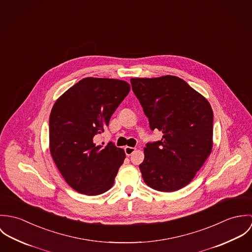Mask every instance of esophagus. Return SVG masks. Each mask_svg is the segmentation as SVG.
<instances>
[{
  "instance_id": "1",
  "label": "esophagus",
  "mask_w": 252,
  "mask_h": 252,
  "mask_svg": "<svg viewBox=\"0 0 252 252\" xmlns=\"http://www.w3.org/2000/svg\"><path fill=\"white\" fill-rule=\"evenodd\" d=\"M124 150H125L126 155H127V156H130V155H132V154L136 151V148H135V147H131V146H126V147L124 148Z\"/></svg>"
}]
</instances>
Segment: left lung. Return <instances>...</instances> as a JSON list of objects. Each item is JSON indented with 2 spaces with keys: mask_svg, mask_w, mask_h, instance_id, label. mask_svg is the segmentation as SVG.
<instances>
[{
  "mask_svg": "<svg viewBox=\"0 0 252 252\" xmlns=\"http://www.w3.org/2000/svg\"><path fill=\"white\" fill-rule=\"evenodd\" d=\"M132 89L161 141L144 147L140 170L146 185L174 192L194 179L213 149L214 112L209 101L175 75L131 78Z\"/></svg>",
  "mask_w": 252,
  "mask_h": 252,
  "instance_id": "left-lung-1",
  "label": "left lung"
}]
</instances>
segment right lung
I'll return each instance as SVG.
<instances>
[{
  "mask_svg": "<svg viewBox=\"0 0 252 252\" xmlns=\"http://www.w3.org/2000/svg\"><path fill=\"white\" fill-rule=\"evenodd\" d=\"M130 84L113 78L85 77L55 102L49 116V149L66 182L78 193H105L126 157L112 143L96 144Z\"/></svg>",
  "mask_w": 252,
  "mask_h": 252,
  "instance_id": "add662e5",
  "label": "right lung"
}]
</instances>
